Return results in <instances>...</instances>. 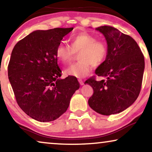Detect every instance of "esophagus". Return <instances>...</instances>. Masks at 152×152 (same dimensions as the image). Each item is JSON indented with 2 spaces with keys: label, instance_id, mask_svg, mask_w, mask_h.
<instances>
[{
  "label": "esophagus",
  "instance_id": "34e87169",
  "mask_svg": "<svg viewBox=\"0 0 152 152\" xmlns=\"http://www.w3.org/2000/svg\"><path fill=\"white\" fill-rule=\"evenodd\" d=\"M78 81H79V83L81 85V86H83V85H84V83H83V81L82 80H80V79H78Z\"/></svg>",
  "mask_w": 152,
  "mask_h": 152
}]
</instances>
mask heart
<instances>
[{
    "label": "heart",
    "mask_w": 152,
    "mask_h": 152,
    "mask_svg": "<svg viewBox=\"0 0 152 152\" xmlns=\"http://www.w3.org/2000/svg\"><path fill=\"white\" fill-rule=\"evenodd\" d=\"M70 46L60 42L56 46L55 54L58 61L66 64L72 61L75 53H79L77 63L64 70L66 76L78 78L90 74L92 66L98 67L103 64L108 56V46L104 42L97 40L96 36L83 32L69 37Z\"/></svg>",
    "instance_id": "b5f03b06"
}]
</instances>
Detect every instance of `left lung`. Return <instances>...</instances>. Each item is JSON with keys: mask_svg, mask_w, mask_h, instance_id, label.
I'll list each match as a JSON object with an SVG mask.
<instances>
[{"mask_svg": "<svg viewBox=\"0 0 152 152\" xmlns=\"http://www.w3.org/2000/svg\"><path fill=\"white\" fill-rule=\"evenodd\" d=\"M96 30L106 38L108 56L95 71L97 76L104 78L97 81L92 76L85 82L94 90L88 104L99 114H116L129 108L139 96L145 69L144 56L131 36L108 26Z\"/></svg>", "mask_w": 152, "mask_h": 152, "instance_id": "1", "label": "left lung"}]
</instances>
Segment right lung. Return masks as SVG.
<instances>
[{
	"instance_id": "1",
	"label": "right lung",
	"mask_w": 152,
	"mask_h": 152,
	"mask_svg": "<svg viewBox=\"0 0 152 152\" xmlns=\"http://www.w3.org/2000/svg\"><path fill=\"white\" fill-rule=\"evenodd\" d=\"M73 28L35 30L17 42L8 64V78L16 101L24 113L39 122L58 119L67 110L80 88L77 78L60 79L55 50Z\"/></svg>"
}]
</instances>
